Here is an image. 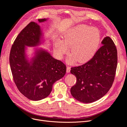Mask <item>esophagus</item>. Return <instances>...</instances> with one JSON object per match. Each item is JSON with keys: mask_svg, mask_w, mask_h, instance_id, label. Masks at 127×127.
Segmentation results:
<instances>
[{"mask_svg": "<svg viewBox=\"0 0 127 127\" xmlns=\"http://www.w3.org/2000/svg\"><path fill=\"white\" fill-rule=\"evenodd\" d=\"M70 71V67L69 66H67V72L69 73Z\"/></svg>", "mask_w": 127, "mask_h": 127, "instance_id": "1", "label": "esophagus"}]
</instances>
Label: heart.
I'll list each match as a JSON object with an SVG mask.
<instances>
[{
	"label": "heart",
	"instance_id": "obj_1",
	"mask_svg": "<svg viewBox=\"0 0 127 127\" xmlns=\"http://www.w3.org/2000/svg\"><path fill=\"white\" fill-rule=\"evenodd\" d=\"M99 30L90 26L80 25L69 29L63 35V40L56 43L57 54L59 57L66 53L69 47L71 54L68 62L84 63L93 58L97 51L100 42Z\"/></svg>",
	"mask_w": 127,
	"mask_h": 127
}]
</instances>
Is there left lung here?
<instances>
[{"label": "left lung", "instance_id": "left-lung-1", "mask_svg": "<svg viewBox=\"0 0 127 127\" xmlns=\"http://www.w3.org/2000/svg\"><path fill=\"white\" fill-rule=\"evenodd\" d=\"M102 46L88 62L72 67L70 72L77 78L70 89L72 97L83 103H91L101 98L110 89L117 66V50L109 37L104 38Z\"/></svg>", "mask_w": 127, "mask_h": 127}]
</instances>
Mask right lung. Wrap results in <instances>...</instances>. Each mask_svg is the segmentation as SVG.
I'll list each match as a JSON object with an SVG mask.
<instances>
[{
  "mask_svg": "<svg viewBox=\"0 0 127 127\" xmlns=\"http://www.w3.org/2000/svg\"><path fill=\"white\" fill-rule=\"evenodd\" d=\"M46 20L45 18L38 19L39 23ZM41 37L40 26L30 22L17 36L9 56L13 79L17 88L26 97L33 101L48 97L54 83L66 72V65L45 50H36L30 62L26 59L25 46L39 45Z\"/></svg>",
  "mask_w": 127,
  "mask_h": 127,
  "instance_id": "1",
  "label": "right lung"
}]
</instances>
